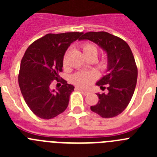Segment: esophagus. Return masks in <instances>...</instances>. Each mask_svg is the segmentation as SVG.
I'll return each mask as SVG.
<instances>
[{"label":"esophagus","mask_w":157,"mask_h":157,"mask_svg":"<svg viewBox=\"0 0 157 157\" xmlns=\"http://www.w3.org/2000/svg\"><path fill=\"white\" fill-rule=\"evenodd\" d=\"M78 90H79L80 92L83 94V95H88V94H90V91L85 90H82V89H81V88H78Z\"/></svg>","instance_id":"obj_1"}]
</instances>
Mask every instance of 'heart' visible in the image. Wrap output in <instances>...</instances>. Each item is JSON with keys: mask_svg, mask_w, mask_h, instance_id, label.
<instances>
[{"mask_svg": "<svg viewBox=\"0 0 157 157\" xmlns=\"http://www.w3.org/2000/svg\"><path fill=\"white\" fill-rule=\"evenodd\" d=\"M82 51L85 56H89V55H96V56L98 55V48L92 43H85L82 45ZM67 52H66L63 57V63H66ZM96 77H97V75L94 72H78L73 76L72 81L75 83L76 85L86 88L90 85Z\"/></svg>", "mask_w": 157, "mask_h": 157, "instance_id": "heart-1", "label": "heart"}]
</instances>
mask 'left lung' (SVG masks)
Returning a JSON list of instances; mask_svg holds the SVG:
<instances>
[{"label":"left lung","instance_id":"1","mask_svg":"<svg viewBox=\"0 0 157 157\" xmlns=\"http://www.w3.org/2000/svg\"><path fill=\"white\" fill-rule=\"evenodd\" d=\"M81 40H89L99 45L107 54V74L96 85L103 90L107 85V94H97L98 103L90 107L92 112L103 118L120 115L132 98L137 84L138 68L134 55L125 41L105 31L87 32Z\"/></svg>","mask_w":157,"mask_h":157}]
</instances>
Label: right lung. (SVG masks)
<instances>
[{
  "label": "right lung",
  "instance_id": "obj_1",
  "mask_svg": "<svg viewBox=\"0 0 157 157\" xmlns=\"http://www.w3.org/2000/svg\"><path fill=\"white\" fill-rule=\"evenodd\" d=\"M82 34H48L32 43L25 52L18 78L19 88L27 106L39 118L49 120L67 108L74 86L63 79L62 86L56 90H51L50 85L52 80L59 81L67 48Z\"/></svg>",
  "mask_w": 157,
  "mask_h": 157
}]
</instances>
